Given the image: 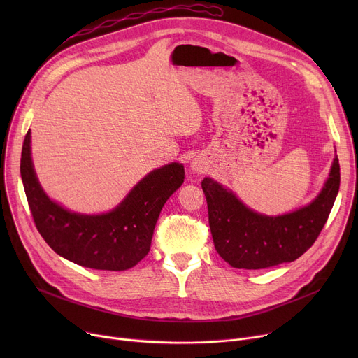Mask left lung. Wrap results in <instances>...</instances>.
<instances>
[{"instance_id": "left-lung-1", "label": "left lung", "mask_w": 358, "mask_h": 358, "mask_svg": "<svg viewBox=\"0 0 358 358\" xmlns=\"http://www.w3.org/2000/svg\"><path fill=\"white\" fill-rule=\"evenodd\" d=\"M201 189L217 254L234 268H267L294 261L313 245L340 190V162L335 157L324 189L310 204L281 216L248 209L209 177L201 181Z\"/></svg>"}]
</instances>
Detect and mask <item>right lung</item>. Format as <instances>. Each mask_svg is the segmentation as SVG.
Masks as SVG:
<instances>
[{
    "instance_id": "obj_1",
    "label": "right lung",
    "mask_w": 358,
    "mask_h": 358,
    "mask_svg": "<svg viewBox=\"0 0 358 358\" xmlns=\"http://www.w3.org/2000/svg\"><path fill=\"white\" fill-rule=\"evenodd\" d=\"M30 130L23 142L20 173L37 231L48 245L75 264L108 271L136 266L150 250L165 201L184 182L182 164L150 171L108 213L81 215L50 200L37 181L30 150Z\"/></svg>"
}]
</instances>
